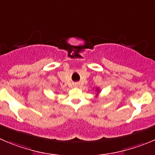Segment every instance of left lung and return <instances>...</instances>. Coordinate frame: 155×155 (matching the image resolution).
<instances>
[{"instance_id":"8db88e82","label":"left lung","mask_w":155,"mask_h":155,"mask_svg":"<svg viewBox=\"0 0 155 155\" xmlns=\"http://www.w3.org/2000/svg\"><path fill=\"white\" fill-rule=\"evenodd\" d=\"M97 91H98V89H97Z\"/></svg>"}]
</instances>
